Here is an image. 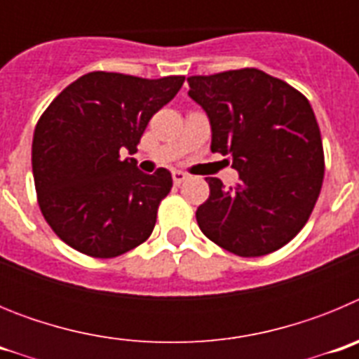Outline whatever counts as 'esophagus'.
Masks as SVG:
<instances>
[{"label": "esophagus", "instance_id": "1", "mask_svg": "<svg viewBox=\"0 0 359 359\" xmlns=\"http://www.w3.org/2000/svg\"><path fill=\"white\" fill-rule=\"evenodd\" d=\"M185 180H187V174L185 172H182V170H174V172H172L174 185H182V183L185 182Z\"/></svg>", "mask_w": 359, "mask_h": 359}]
</instances>
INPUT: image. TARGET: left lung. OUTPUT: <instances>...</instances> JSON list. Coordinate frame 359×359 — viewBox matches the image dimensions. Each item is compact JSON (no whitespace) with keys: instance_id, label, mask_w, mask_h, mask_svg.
<instances>
[{"instance_id":"left-lung-1","label":"left lung","mask_w":359,"mask_h":359,"mask_svg":"<svg viewBox=\"0 0 359 359\" xmlns=\"http://www.w3.org/2000/svg\"><path fill=\"white\" fill-rule=\"evenodd\" d=\"M205 109L212 152L231 160L236 187L207 177L210 196L196 212L201 231L239 257L290 243L307 223L323 182V147L309 100L257 68L187 79Z\"/></svg>"}]
</instances>
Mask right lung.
Instances as JSON below:
<instances>
[{"instance_id":"1","label":"right lung","mask_w":359,"mask_h":359,"mask_svg":"<svg viewBox=\"0 0 359 359\" xmlns=\"http://www.w3.org/2000/svg\"><path fill=\"white\" fill-rule=\"evenodd\" d=\"M185 77L140 79L91 72L65 88L34 131L32 172L46 223L73 250L97 259L122 255L149 239L167 169L138 170L136 145L151 116L170 102Z\"/></svg>"}]
</instances>
